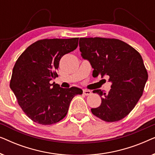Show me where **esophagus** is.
Masks as SVG:
<instances>
[{"label":"esophagus","mask_w":155,"mask_h":155,"mask_svg":"<svg viewBox=\"0 0 155 155\" xmlns=\"http://www.w3.org/2000/svg\"><path fill=\"white\" fill-rule=\"evenodd\" d=\"M83 94L84 95H86V96H88V95H90L92 94V92H91L90 90H83Z\"/></svg>","instance_id":"esophagus-1"}]
</instances>
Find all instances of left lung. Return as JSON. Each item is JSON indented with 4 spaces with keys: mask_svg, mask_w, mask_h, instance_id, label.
<instances>
[{
    "mask_svg": "<svg viewBox=\"0 0 155 155\" xmlns=\"http://www.w3.org/2000/svg\"><path fill=\"white\" fill-rule=\"evenodd\" d=\"M80 51L90 61L92 75H108L111 90L106 93L95 90L101 97V105L92 113L106 122L123 119L134 109L143 95L148 74L142 56L126 42L109 38H80Z\"/></svg>",
    "mask_w": 155,
    "mask_h": 155,
    "instance_id": "obj_1",
    "label": "left lung"
}]
</instances>
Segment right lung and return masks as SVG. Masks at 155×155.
Instances as JSON below:
<instances>
[{"label":"right lung","mask_w":155,"mask_h":155,"mask_svg":"<svg viewBox=\"0 0 155 155\" xmlns=\"http://www.w3.org/2000/svg\"><path fill=\"white\" fill-rule=\"evenodd\" d=\"M79 38L45 39L35 42L20 55L12 69L10 89L25 114L41 125L58 123L66 116L71 101L81 89L62 88L50 83L57 75L59 61L73 51Z\"/></svg>","instance_id":"1"}]
</instances>
